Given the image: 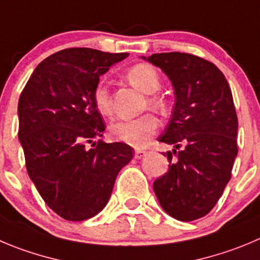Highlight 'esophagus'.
I'll return each instance as SVG.
<instances>
[{
  "label": "esophagus",
  "mask_w": 260,
  "mask_h": 260,
  "mask_svg": "<svg viewBox=\"0 0 260 260\" xmlns=\"http://www.w3.org/2000/svg\"><path fill=\"white\" fill-rule=\"evenodd\" d=\"M146 154H147V152L144 151V150H136L135 157H136V159H141V157H144Z\"/></svg>",
  "instance_id": "1"
}]
</instances>
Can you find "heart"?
<instances>
[{"instance_id":"1","label":"heart","mask_w":260,"mask_h":260,"mask_svg":"<svg viewBox=\"0 0 260 260\" xmlns=\"http://www.w3.org/2000/svg\"><path fill=\"white\" fill-rule=\"evenodd\" d=\"M127 79L141 92L152 94L159 91V73L149 64L133 65L127 72ZM93 104L97 111L103 115L111 114V99L105 82H99L93 89ZM149 105L160 109L164 103L159 97H149ZM157 128V119L152 114H145L135 119H116L109 127V132L115 140L125 142L135 147H142L147 144Z\"/></svg>"}]
</instances>
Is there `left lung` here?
<instances>
[{"mask_svg": "<svg viewBox=\"0 0 260 260\" xmlns=\"http://www.w3.org/2000/svg\"><path fill=\"white\" fill-rule=\"evenodd\" d=\"M163 70L176 94L172 118L157 141L174 145L169 167L154 182L160 205L182 222L214 208L237 156V115L232 92L213 62L182 52L142 57ZM175 157H173V155Z\"/></svg>", "mask_w": 260, "mask_h": 260, "instance_id": "1", "label": "left lung"}]
</instances>
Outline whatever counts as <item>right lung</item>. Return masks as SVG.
Listing matches in <instances>:
<instances>
[{
  "instance_id": "obj_1",
  "label": "right lung",
  "mask_w": 260,
  "mask_h": 260,
  "mask_svg": "<svg viewBox=\"0 0 260 260\" xmlns=\"http://www.w3.org/2000/svg\"><path fill=\"white\" fill-rule=\"evenodd\" d=\"M127 56L86 47L61 50L36 68L19 99L26 171L45 203L67 220L100 213L119 171L133 157L127 144L93 142L105 131L93 89L100 75Z\"/></svg>"
}]
</instances>
